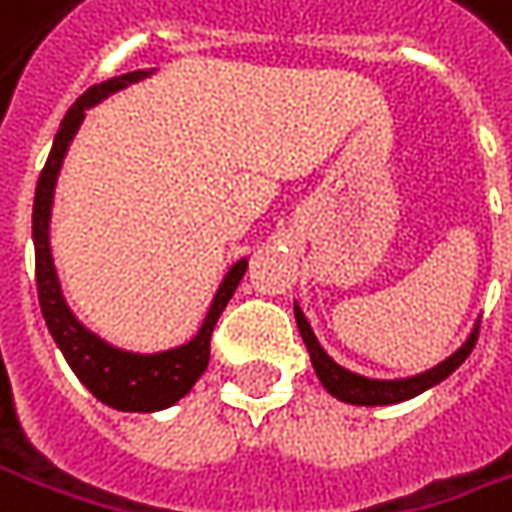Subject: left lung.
I'll return each instance as SVG.
<instances>
[{
    "instance_id": "8db88e82",
    "label": "left lung",
    "mask_w": 512,
    "mask_h": 512,
    "mask_svg": "<svg viewBox=\"0 0 512 512\" xmlns=\"http://www.w3.org/2000/svg\"><path fill=\"white\" fill-rule=\"evenodd\" d=\"M294 317H297V328H300V334H303V343L309 348V357L311 365H314V371H317V377L320 382L326 385V391L331 397L343 399V402H351V405H394V402H405V399L416 397V394H422V391H428L431 385L436 382H442L445 377H450L462 362L470 357V351H473V345L479 340V328L470 334V340H467L453 357H448L445 362H439L436 368L431 371H425V374H419L414 379H397V382H382V379H368L360 377V374H351V371H345L343 365H337V362L328 357L326 351H323V345L317 343V337H314V331H311L309 320H306V314L300 309H294Z\"/></svg>"
}]
</instances>
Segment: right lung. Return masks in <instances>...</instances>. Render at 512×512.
I'll list each match as a JSON object with an SVG mask.
<instances>
[{
  "instance_id": "right-lung-1",
  "label": "right lung",
  "mask_w": 512,
  "mask_h": 512,
  "mask_svg": "<svg viewBox=\"0 0 512 512\" xmlns=\"http://www.w3.org/2000/svg\"><path fill=\"white\" fill-rule=\"evenodd\" d=\"M144 70L113 76L110 81L93 84L84 96L76 98V104L67 110L62 127L56 133L53 150L47 155V164L39 175L36 184V198H33V246H36V289H39V306L45 314V323L53 334L56 345L62 348L64 360L70 362V368L76 371V377L84 382V388L104 405H110L115 411H161L169 408L172 402L189 394V388L198 382L206 365H209V343H212V331L218 326V317L226 309V303L232 300V294L238 289L240 277L246 274V260L235 263L221 289L212 300V309L203 320L201 331L195 334V340H189L181 348H172L164 354H133V351H121L104 343L93 331L81 326L76 314L67 309L62 297V286L56 277V266L50 257V203H53V186L56 175L62 169L64 152L70 138L79 130L84 110L93 107L96 101L110 96L115 90L144 79Z\"/></svg>"
}]
</instances>
